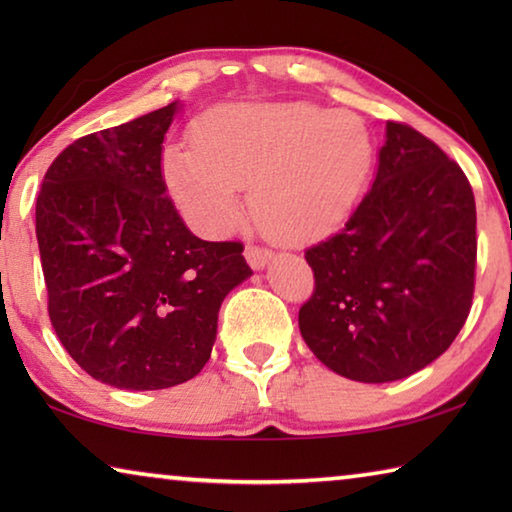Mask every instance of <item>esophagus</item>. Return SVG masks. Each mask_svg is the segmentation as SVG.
I'll return each mask as SVG.
<instances>
[{"mask_svg":"<svg viewBox=\"0 0 512 512\" xmlns=\"http://www.w3.org/2000/svg\"><path fill=\"white\" fill-rule=\"evenodd\" d=\"M244 255H246V262L250 264V268H255V271H262V268L273 259L271 250L259 248V246H246Z\"/></svg>","mask_w":512,"mask_h":512,"instance_id":"obj_1","label":"esophagus"}]
</instances>
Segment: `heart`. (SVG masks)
<instances>
[{
  "label": "heart",
  "mask_w": 512,
  "mask_h": 512,
  "mask_svg": "<svg viewBox=\"0 0 512 512\" xmlns=\"http://www.w3.org/2000/svg\"><path fill=\"white\" fill-rule=\"evenodd\" d=\"M375 164L354 112L307 101L225 103L192 126V149L169 146L164 183L196 230L223 237L241 219V187L268 237L309 241L348 219Z\"/></svg>",
  "instance_id": "obj_1"
}]
</instances>
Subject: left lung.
Here are the masks:
<instances>
[{"mask_svg":"<svg viewBox=\"0 0 512 512\" xmlns=\"http://www.w3.org/2000/svg\"><path fill=\"white\" fill-rule=\"evenodd\" d=\"M305 257L316 289L298 325L316 359L363 384L409 377L452 345L470 314L472 187L431 140L388 121L370 192Z\"/></svg>","mask_w":512,"mask_h":512,"instance_id":"1","label":"left lung"}]
</instances>
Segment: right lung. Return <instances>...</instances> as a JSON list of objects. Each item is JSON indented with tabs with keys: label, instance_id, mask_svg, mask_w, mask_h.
I'll use <instances>...</instances> for the list:
<instances>
[{
	"label": "right lung",
	"instance_id": "right-lung-1",
	"mask_svg": "<svg viewBox=\"0 0 512 512\" xmlns=\"http://www.w3.org/2000/svg\"><path fill=\"white\" fill-rule=\"evenodd\" d=\"M180 106L69 144L36 203L51 325L90 377L124 391L196 377L221 302L253 275L244 246L198 239L167 196L162 142Z\"/></svg>",
	"mask_w": 512,
	"mask_h": 512
}]
</instances>
